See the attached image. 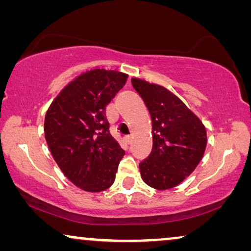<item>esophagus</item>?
Here are the masks:
<instances>
[{"mask_svg":"<svg viewBox=\"0 0 251 251\" xmlns=\"http://www.w3.org/2000/svg\"><path fill=\"white\" fill-rule=\"evenodd\" d=\"M125 142H126V144L131 143V137H130V136H126V137H125Z\"/></svg>","mask_w":251,"mask_h":251,"instance_id":"34e87169","label":"esophagus"}]
</instances>
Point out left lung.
Listing matches in <instances>:
<instances>
[{"label":"left lung","instance_id":"1","mask_svg":"<svg viewBox=\"0 0 251 251\" xmlns=\"http://www.w3.org/2000/svg\"><path fill=\"white\" fill-rule=\"evenodd\" d=\"M152 119L153 147L139 163L149 186L169 190L193 173L203 156L207 132L186 105L162 85L131 78Z\"/></svg>","mask_w":251,"mask_h":251}]
</instances>
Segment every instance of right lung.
Segmentation results:
<instances>
[{
    "label": "right lung",
    "instance_id": "add662e5",
    "mask_svg": "<svg viewBox=\"0 0 251 251\" xmlns=\"http://www.w3.org/2000/svg\"><path fill=\"white\" fill-rule=\"evenodd\" d=\"M128 75L92 68L67 84L48 109L44 133L65 176L81 190L104 191L115 180L125 155L109 133L105 108Z\"/></svg>",
    "mask_w": 251,
    "mask_h": 251
}]
</instances>
